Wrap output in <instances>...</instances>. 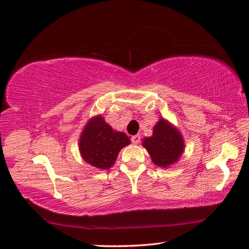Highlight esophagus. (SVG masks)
<instances>
[{"label": "esophagus", "instance_id": "esophagus-1", "mask_svg": "<svg viewBox=\"0 0 249 249\" xmlns=\"http://www.w3.org/2000/svg\"><path fill=\"white\" fill-rule=\"evenodd\" d=\"M131 141H132V142L134 143V145H137V143H139V142H140V141H141V135H140V134L133 135V136H132Z\"/></svg>", "mask_w": 249, "mask_h": 249}]
</instances>
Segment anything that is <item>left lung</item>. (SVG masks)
<instances>
[{"mask_svg": "<svg viewBox=\"0 0 249 249\" xmlns=\"http://www.w3.org/2000/svg\"><path fill=\"white\" fill-rule=\"evenodd\" d=\"M142 145L150 154L152 163L161 168H168L178 162L185 148L179 129L163 117L154 124L152 135L145 137Z\"/></svg>", "mask_w": 249, "mask_h": 249, "instance_id": "8db88e82", "label": "left lung"}]
</instances>
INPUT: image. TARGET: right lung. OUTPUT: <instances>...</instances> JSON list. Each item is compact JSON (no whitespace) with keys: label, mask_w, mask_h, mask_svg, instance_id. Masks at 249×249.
Instances as JSON below:
<instances>
[{"label":"right lung","mask_w":249,"mask_h":249,"mask_svg":"<svg viewBox=\"0 0 249 249\" xmlns=\"http://www.w3.org/2000/svg\"><path fill=\"white\" fill-rule=\"evenodd\" d=\"M131 141L124 132L113 130L101 115L87 121L79 139L83 160L99 169H108L115 164L119 151Z\"/></svg>","instance_id":"obj_1"}]
</instances>
